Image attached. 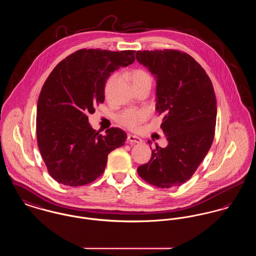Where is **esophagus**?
Segmentation results:
<instances>
[{"mask_svg": "<svg viewBox=\"0 0 256 256\" xmlns=\"http://www.w3.org/2000/svg\"><path fill=\"white\" fill-rule=\"evenodd\" d=\"M127 140L130 142V144H140L142 142V140L139 137H137L136 135H131L129 134L128 137H127Z\"/></svg>", "mask_w": 256, "mask_h": 256, "instance_id": "34e87169", "label": "esophagus"}]
</instances>
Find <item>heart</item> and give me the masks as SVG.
I'll return each instance as SVG.
<instances>
[{
  "instance_id": "obj_1",
  "label": "heart",
  "mask_w": 256,
  "mask_h": 256,
  "mask_svg": "<svg viewBox=\"0 0 256 256\" xmlns=\"http://www.w3.org/2000/svg\"><path fill=\"white\" fill-rule=\"evenodd\" d=\"M117 74L112 75L106 84V91L108 92L112 84L116 81ZM131 79L133 81V84L135 87H139L142 85H152V75L144 70H134L131 73ZM148 117V114L144 110H135V108H129L125 110L122 112H120L117 116V120L120 124L130 128L135 129L139 127L140 125L144 122Z\"/></svg>"
}]
</instances>
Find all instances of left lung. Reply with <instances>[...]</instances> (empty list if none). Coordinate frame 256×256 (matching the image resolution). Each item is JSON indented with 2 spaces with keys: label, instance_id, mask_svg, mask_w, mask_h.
Returning a JSON list of instances; mask_svg holds the SVG:
<instances>
[{
  "label": "left lung",
  "instance_id": "8db88e82",
  "mask_svg": "<svg viewBox=\"0 0 256 256\" xmlns=\"http://www.w3.org/2000/svg\"><path fill=\"white\" fill-rule=\"evenodd\" d=\"M136 58L156 80V110L163 116L160 127L168 142L165 148L156 144L138 174L162 188L181 186L213 142L217 106L212 83L200 64L180 50H138Z\"/></svg>",
  "mask_w": 256,
  "mask_h": 256
}]
</instances>
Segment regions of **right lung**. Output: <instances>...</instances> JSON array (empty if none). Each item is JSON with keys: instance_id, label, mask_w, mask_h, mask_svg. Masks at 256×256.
Masks as SVG:
<instances>
[{"instance_id": "1", "label": "right lung", "mask_w": 256, "mask_h": 256, "mask_svg": "<svg viewBox=\"0 0 256 256\" xmlns=\"http://www.w3.org/2000/svg\"><path fill=\"white\" fill-rule=\"evenodd\" d=\"M135 50L83 48L62 60L43 85L37 104L36 131L41 156L54 180L70 186L94 182L110 152L127 134L110 128L102 135L89 123L94 106L104 100L110 73L135 62Z\"/></svg>"}]
</instances>
